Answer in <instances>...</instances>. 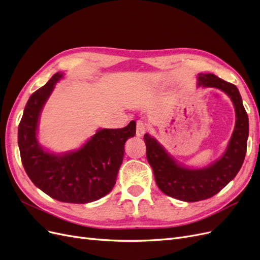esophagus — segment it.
I'll return each instance as SVG.
<instances>
[{
  "label": "esophagus",
  "instance_id": "esophagus-1",
  "mask_svg": "<svg viewBox=\"0 0 260 260\" xmlns=\"http://www.w3.org/2000/svg\"><path fill=\"white\" fill-rule=\"evenodd\" d=\"M146 130H147V128H146L145 123H143L142 121H138V122H137V136H138L139 138L143 137V136L145 135Z\"/></svg>",
  "mask_w": 260,
  "mask_h": 260
}]
</instances>
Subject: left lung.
<instances>
[{"label":"left lung","instance_id":"left-lung-1","mask_svg":"<svg viewBox=\"0 0 260 260\" xmlns=\"http://www.w3.org/2000/svg\"><path fill=\"white\" fill-rule=\"evenodd\" d=\"M198 85L216 88L224 92L235 109V127L223 155L209 166L200 169L187 168L172 158L157 140L146 133V158L154 172L159 190L183 202H199L216 195L234 179L245 158L248 138V117L241 94L234 84L212 74H200Z\"/></svg>","mask_w":260,"mask_h":260}]
</instances>
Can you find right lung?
<instances>
[{
	"instance_id": "1",
	"label": "right lung",
	"mask_w": 260,
	"mask_h": 260,
	"mask_svg": "<svg viewBox=\"0 0 260 260\" xmlns=\"http://www.w3.org/2000/svg\"><path fill=\"white\" fill-rule=\"evenodd\" d=\"M62 74L32 93L18 127L21 162L34 184L52 199L85 204L98 201L113 190L124 154V143L136 136V121L121 129H99L76 151L55 154L38 142L39 118Z\"/></svg>"
}]
</instances>
